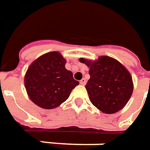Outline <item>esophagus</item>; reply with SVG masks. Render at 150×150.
<instances>
[{
  "label": "esophagus",
  "instance_id": "obj_1",
  "mask_svg": "<svg viewBox=\"0 0 150 150\" xmlns=\"http://www.w3.org/2000/svg\"><path fill=\"white\" fill-rule=\"evenodd\" d=\"M86 83V80L85 78H82V79L80 81V84L81 85H82V86H85Z\"/></svg>",
  "mask_w": 150,
  "mask_h": 150
}]
</instances>
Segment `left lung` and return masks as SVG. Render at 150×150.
I'll return each instance as SVG.
<instances>
[{
    "mask_svg": "<svg viewBox=\"0 0 150 150\" xmlns=\"http://www.w3.org/2000/svg\"><path fill=\"white\" fill-rule=\"evenodd\" d=\"M90 68L86 85L90 102L103 113H115L127 104L133 91L130 73L118 60L103 56L94 61L80 58Z\"/></svg>",
    "mask_w": 150,
    "mask_h": 150,
    "instance_id": "left-lung-1",
    "label": "left lung"
}]
</instances>
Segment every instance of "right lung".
<instances>
[{"label": "right lung", "instance_id": "obj_1", "mask_svg": "<svg viewBox=\"0 0 150 150\" xmlns=\"http://www.w3.org/2000/svg\"><path fill=\"white\" fill-rule=\"evenodd\" d=\"M66 60L58 52H47L36 59L26 71L24 83L28 96L43 109H54L68 99L79 84L65 69Z\"/></svg>", "mask_w": 150, "mask_h": 150}]
</instances>
